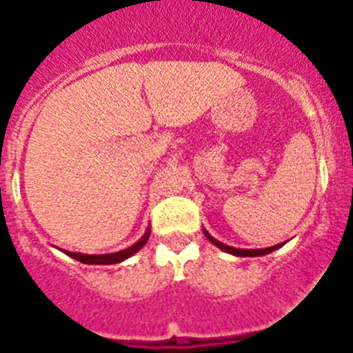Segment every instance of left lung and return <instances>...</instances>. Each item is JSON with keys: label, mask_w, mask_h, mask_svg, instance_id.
I'll return each instance as SVG.
<instances>
[{"label": "left lung", "mask_w": 353, "mask_h": 353, "mask_svg": "<svg viewBox=\"0 0 353 353\" xmlns=\"http://www.w3.org/2000/svg\"><path fill=\"white\" fill-rule=\"evenodd\" d=\"M203 233H205V236L210 240L212 244L217 245L219 249H223L224 252H230V254H233V256H263V254H269V252L276 251V249H279L283 245V244H277V245H272V248H267V249H236V248H232V245L223 244V242H219V240H215L214 236H212L210 233L205 230V228H203Z\"/></svg>", "instance_id": "left-lung-1"}]
</instances>
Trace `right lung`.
I'll list each match as a JSON object with an SVG mask.
<instances>
[{"label": "right lung", "mask_w": 353, "mask_h": 353, "mask_svg": "<svg viewBox=\"0 0 353 353\" xmlns=\"http://www.w3.org/2000/svg\"><path fill=\"white\" fill-rule=\"evenodd\" d=\"M148 236H150V228H146L145 235L132 244L130 248L123 249V251H118V252H109V254H83V252H72V251H63L67 256L74 258V260L81 261V263H86V265H113V263H120V261L127 260L130 258L132 254L139 251L143 245L148 242Z\"/></svg>", "instance_id": "obj_1"}]
</instances>
